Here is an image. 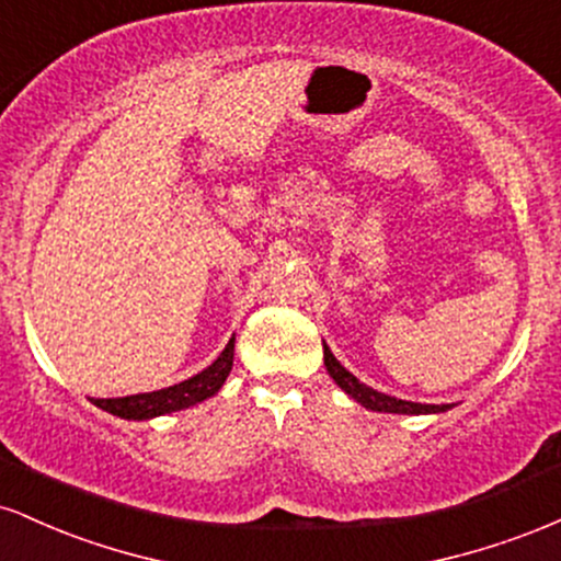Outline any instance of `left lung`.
Listing matches in <instances>:
<instances>
[{
    "instance_id": "left-lung-1",
    "label": "left lung",
    "mask_w": 561,
    "mask_h": 561,
    "mask_svg": "<svg viewBox=\"0 0 561 561\" xmlns=\"http://www.w3.org/2000/svg\"><path fill=\"white\" fill-rule=\"evenodd\" d=\"M324 366L330 371V377L337 382L340 390H345L347 396L353 398L356 403H362L364 409L369 411H382V414H443V411L454 409V403H414V401H403V398L388 396V392H379L369 385H364L362 379L345 369L343 364L334 358V353L330 351V345L324 343Z\"/></svg>"
}]
</instances>
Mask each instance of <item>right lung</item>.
<instances>
[{"mask_svg": "<svg viewBox=\"0 0 561 561\" xmlns=\"http://www.w3.org/2000/svg\"><path fill=\"white\" fill-rule=\"evenodd\" d=\"M231 364H234V337L229 340L227 347L218 353V358L210 366H205L203 371H197L195 377L184 379V382L171 385V388H160L152 392H137V396H124V398H92L94 405H100L107 414L121 416V420H156V416L173 414V411L190 409L208 401L210 396H216L221 390V385L227 382Z\"/></svg>", "mask_w": 561, "mask_h": 561, "instance_id": "add662e5", "label": "right lung"}]
</instances>
